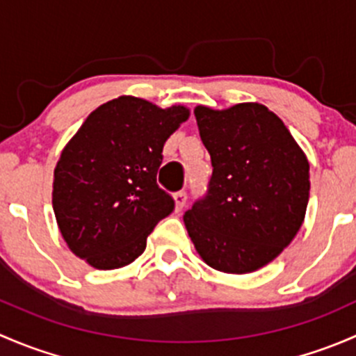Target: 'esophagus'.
Listing matches in <instances>:
<instances>
[{
    "label": "esophagus",
    "mask_w": 356,
    "mask_h": 356,
    "mask_svg": "<svg viewBox=\"0 0 356 356\" xmlns=\"http://www.w3.org/2000/svg\"><path fill=\"white\" fill-rule=\"evenodd\" d=\"M174 200H175V208H177V211H181L182 208L186 207V203H188V193L177 191L174 195Z\"/></svg>",
    "instance_id": "esophagus-1"
}]
</instances>
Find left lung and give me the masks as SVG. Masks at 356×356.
I'll return each mask as SVG.
<instances>
[{
    "instance_id": "8db88e82",
    "label": "left lung",
    "mask_w": 356,
    "mask_h": 356,
    "mask_svg": "<svg viewBox=\"0 0 356 356\" xmlns=\"http://www.w3.org/2000/svg\"><path fill=\"white\" fill-rule=\"evenodd\" d=\"M195 115L213 170L204 196L184 215L189 238L215 270H258L303 224L310 165L281 118L264 105L196 106Z\"/></svg>"
}]
</instances>
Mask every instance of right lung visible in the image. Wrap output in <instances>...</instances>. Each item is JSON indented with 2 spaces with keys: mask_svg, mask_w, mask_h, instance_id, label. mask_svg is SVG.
Segmentation results:
<instances>
[{
  "mask_svg": "<svg viewBox=\"0 0 356 356\" xmlns=\"http://www.w3.org/2000/svg\"><path fill=\"white\" fill-rule=\"evenodd\" d=\"M188 115L184 106L161 110L120 96L86 118L62 152L53 182L60 232L79 258L111 270L145 251L146 238L175 208L156 174L165 141Z\"/></svg>",
  "mask_w": 356,
  "mask_h": 356,
  "instance_id": "1",
  "label": "right lung"
}]
</instances>
